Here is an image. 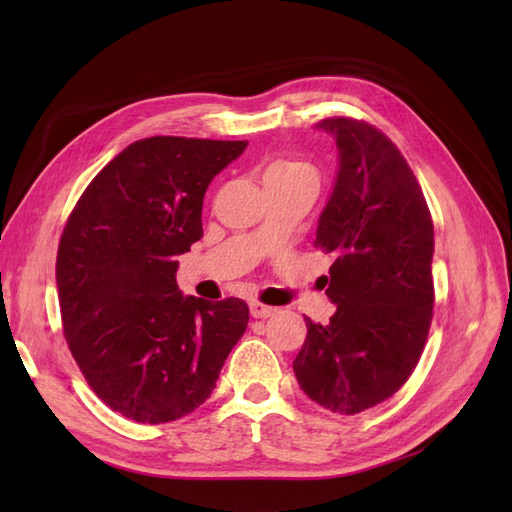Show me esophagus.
Here are the masks:
<instances>
[{
    "label": "esophagus",
    "mask_w": 512,
    "mask_h": 512,
    "mask_svg": "<svg viewBox=\"0 0 512 512\" xmlns=\"http://www.w3.org/2000/svg\"><path fill=\"white\" fill-rule=\"evenodd\" d=\"M250 312L254 318H269L275 314V307H269V305H262L258 301H252L250 303Z\"/></svg>",
    "instance_id": "34e87169"
}]
</instances>
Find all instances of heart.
I'll list each match as a JSON object with an SVG mask.
<instances>
[{"mask_svg": "<svg viewBox=\"0 0 512 512\" xmlns=\"http://www.w3.org/2000/svg\"><path fill=\"white\" fill-rule=\"evenodd\" d=\"M299 177H314L312 168L301 164V162H275L265 170V183L267 181L299 179Z\"/></svg>", "mask_w": 512, "mask_h": 512, "instance_id": "1", "label": "heart"}]
</instances>
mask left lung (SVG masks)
Listing matches in <instances>:
<instances>
[{
	"instance_id": "obj_1",
	"label": "left lung",
	"mask_w": 512,
	"mask_h": 512,
	"mask_svg": "<svg viewBox=\"0 0 512 512\" xmlns=\"http://www.w3.org/2000/svg\"><path fill=\"white\" fill-rule=\"evenodd\" d=\"M337 143V175L316 247L335 260L324 275L335 314L305 316L292 361L303 393L337 414H356L410 378L431 324L433 222L408 162L380 130L335 117L316 123Z\"/></svg>"
}]
</instances>
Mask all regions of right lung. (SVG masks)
<instances>
[{"instance_id":"right-lung-1","label":"right lung","mask_w":512,"mask_h":512,"mask_svg":"<svg viewBox=\"0 0 512 512\" xmlns=\"http://www.w3.org/2000/svg\"><path fill=\"white\" fill-rule=\"evenodd\" d=\"M245 141L153 136L108 162L76 203L57 252L66 342L85 380L130 421L203 406L250 320L241 299L177 286V256L203 237V198Z\"/></svg>"}]
</instances>
